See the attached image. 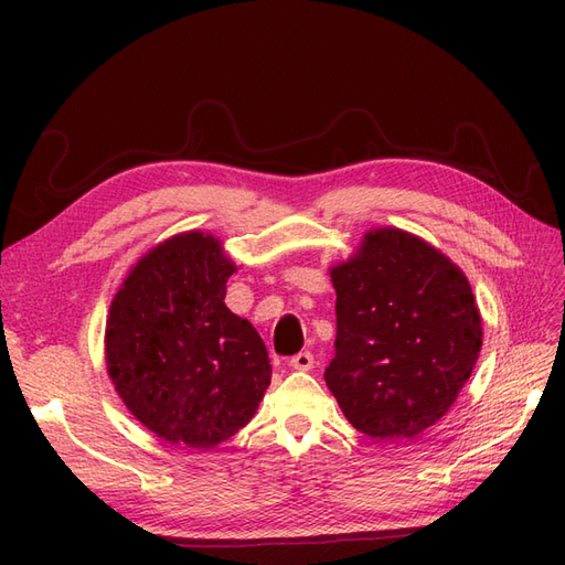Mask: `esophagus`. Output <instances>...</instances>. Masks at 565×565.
<instances>
[{
	"label": "esophagus",
	"mask_w": 565,
	"mask_h": 565,
	"mask_svg": "<svg viewBox=\"0 0 565 565\" xmlns=\"http://www.w3.org/2000/svg\"><path fill=\"white\" fill-rule=\"evenodd\" d=\"M289 365H292L299 372H309V370H313V353L301 351L292 358V361H289Z\"/></svg>",
	"instance_id": "obj_1"
}]
</instances>
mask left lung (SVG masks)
Segmentation results:
<instances>
[{"mask_svg": "<svg viewBox=\"0 0 565 565\" xmlns=\"http://www.w3.org/2000/svg\"><path fill=\"white\" fill-rule=\"evenodd\" d=\"M334 358L324 382L353 429L409 443L446 417L483 347L471 285L450 256L403 228H372L330 268Z\"/></svg>", "mask_w": 565, "mask_h": 565, "instance_id": "8db88e82", "label": "left lung"}]
</instances>
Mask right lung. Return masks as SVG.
Here are the masks:
<instances>
[{
    "label": "right lung",
    "mask_w": 565,
    "mask_h": 565,
    "mask_svg": "<svg viewBox=\"0 0 565 565\" xmlns=\"http://www.w3.org/2000/svg\"><path fill=\"white\" fill-rule=\"evenodd\" d=\"M237 270L212 233L150 247L113 297L106 367L117 396L172 446L212 450L254 417L270 361L252 322L226 306Z\"/></svg>",
    "instance_id": "right-lung-1"
}]
</instances>
